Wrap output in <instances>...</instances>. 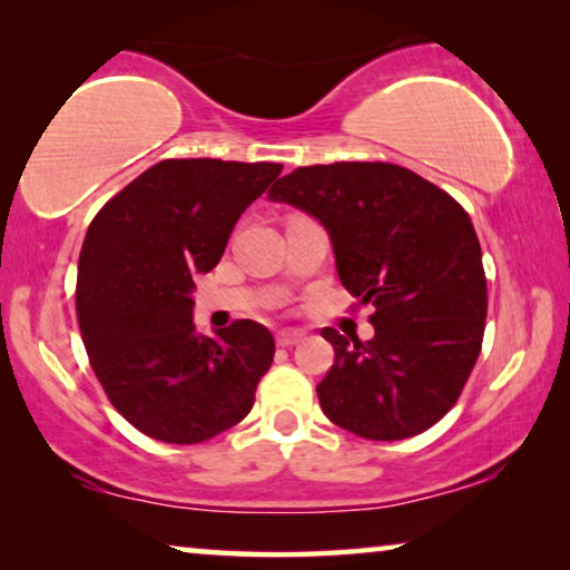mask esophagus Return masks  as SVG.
Here are the masks:
<instances>
[{
  "mask_svg": "<svg viewBox=\"0 0 570 570\" xmlns=\"http://www.w3.org/2000/svg\"><path fill=\"white\" fill-rule=\"evenodd\" d=\"M306 337V334L303 332H277V347H293V345H298V342Z\"/></svg>",
  "mask_w": 570,
  "mask_h": 570,
  "instance_id": "1",
  "label": "esophagus"
}]
</instances>
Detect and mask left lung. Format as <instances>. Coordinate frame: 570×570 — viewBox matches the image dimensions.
Here are the masks:
<instances>
[{
    "label": "left lung",
    "instance_id": "1",
    "mask_svg": "<svg viewBox=\"0 0 570 570\" xmlns=\"http://www.w3.org/2000/svg\"><path fill=\"white\" fill-rule=\"evenodd\" d=\"M269 199L322 220L342 285L376 308L368 342L322 332L334 347L316 386L324 415L368 441H402L439 423L485 334L488 283L466 209L394 163L295 168Z\"/></svg>",
    "mask_w": 570,
    "mask_h": 570
}]
</instances>
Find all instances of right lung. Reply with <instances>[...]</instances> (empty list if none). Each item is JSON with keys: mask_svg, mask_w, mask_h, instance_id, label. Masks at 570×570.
Segmentation results:
<instances>
[{"mask_svg": "<svg viewBox=\"0 0 570 570\" xmlns=\"http://www.w3.org/2000/svg\"><path fill=\"white\" fill-rule=\"evenodd\" d=\"M279 170L160 160L92 217L77 264V324L106 396L155 441H209L254 407L275 340L252 318L199 334L191 277L220 262L233 225Z\"/></svg>", "mask_w": 570, "mask_h": 570, "instance_id": "add662e5", "label": "right lung"}]
</instances>
